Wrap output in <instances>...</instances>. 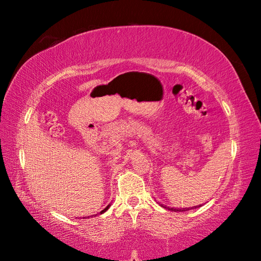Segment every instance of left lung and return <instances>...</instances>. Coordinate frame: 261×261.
I'll return each instance as SVG.
<instances>
[{"label": "left lung", "mask_w": 261, "mask_h": 261, "mask_svg": "<svg viewBox=\"0 0 261 261\" xmlns=\"http://www.w3.org/2000/svg\"><path fill=\"white\" fill-rule=\"evenodd\" d=\"M162 205L163 207H165L166 210H169V211H174V212H181V211H187V210H192V208H196V207H199L201 206V205H199V206H194V207H192V208H174V207H168V206H165V205H163V204H160Z\"/></svg>", "instance_id": "1"}]
</instances>
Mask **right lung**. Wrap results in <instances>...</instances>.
<instances>
[{
  "label": "right lung",
  "mask_w": 261,
  "mask_h": 261,
  "mask_svg": "<svg viewBox=\"0 0 261 261\" xmlns=\"http://www.w3.org/2000/svg\"><path fill=\"white\" fill-rule=\"evenodd\" d=\"M109 207H110V205H108V206H107V207H105V208H104L103 211H101V212H99L98 214H102V213H104V212H105V211H107V210H108Z\"/></svg>",
  "instance_id": "add662e5"
}]
</instances>
